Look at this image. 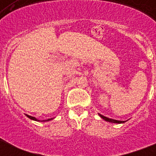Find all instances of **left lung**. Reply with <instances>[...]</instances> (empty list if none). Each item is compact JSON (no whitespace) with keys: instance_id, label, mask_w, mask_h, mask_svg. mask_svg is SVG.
Here are the masks:
<instances>
[{"instance_id":"obj_1","label":"left lung","mask_w":156,"mask_h":156,"mask_svg":"<svg viewBox=\"0 0 156 156\" xmlns=\"http://www.w3.org/2000/svg\"><path fill=\"white\" fill-rule=\"evenodd\" d=\"M99 116L101 117L102 119H104V121H108V122H111V123H116V124H121V123H125L126 121H117V120H113V119L108 118V117H106V116H103L101 114L99 113Z\"/></svg>"}]
</instances>
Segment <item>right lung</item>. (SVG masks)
Segmentation results:
<instances>
[{
	"label": "right lung",
	"mask_w": 156,
	"mask_h": 156,
	"mask_svg": "<svg viewBox=\"0 0 156 156\" xmlns=\"http://www.w3.org/2000/svg\"><path fill=\"white\" fill-rule=\"evenodd\" d=\"M27 117H29V118L30 119V120H33V121H41V122H44V121H51V120H52V118H50V119H48V120H43V121H40V120H38V119H36L35 117H34V116H29V115H27Z\"/></svg>",
	"instance_id": "obj_1"
}]
</instances>
